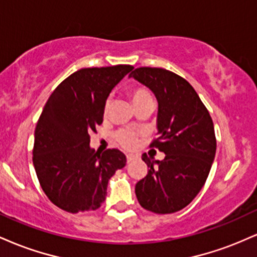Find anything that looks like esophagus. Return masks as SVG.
I'll return each instance as SVG.
<instances>
[{
  "mask_svg": "<svg viewBox=\"0 0 257 257\" xmlns=\"http://www.w3.org/2000/svg\"><path fill=\"white\" fill-rule=\"evenodd\" d=\"M125 157H126V162H128V163H131V162H133L135 158H137V156L133 155V153H128V155H126Z\"/></svg>",
  "mask_w": 257,
  "mask_h": 257,
  "instance_id": "esophagus-1",
  "label": "esophagus"
}]
</instances>
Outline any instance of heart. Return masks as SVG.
<instances>
[{
  "mask_svg": "<svg viewBox=\"0 0 257 257\" xmlns=\"http://www.w3.org/2000/svg\"><path fill=\"white\" fill-rule=\"evenodd\" d=\"M129 96H131L133 104L137 106L141 102L149 101V100H152V95L149 90L146 89L145 87H141V85H134V87L129 88ZM108 102L105 104V111L107 110ZM116 140L125 149H133L135 145H137V135L133 132L129 131H120L116 134Z\"/></svg>",
  "mask_w": 257,
  "mask_h": 257,
  "instance_id": "obj_1",
  "label": "heart"
}]
</instances>
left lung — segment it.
Masks as SVG:
<instances>
[{"mask_svg": "<svg viewBox=\"0 0 257 257\" xmlns=\"http://www.w3.org/2000/svg\"><path fill=\"white\" fill-rule=\"evenodd\" d=\"M129 77L149 87L157 98V139L150 147L166 153L163 161L144 153L141 158L150 169L135 185V194L146 210L175 213L192 202L210 172L216 152L213 119L181 76L161 67H138Z\"/></svg>", "mask_w": 257, "mask_h": 257, "instance_id": "1", "label": "left lung"}]
</instances>
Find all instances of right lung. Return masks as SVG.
<instances>
[{"instance_id":"add662e5","label":"right lung","mask_w":257,"mask_h":257,"mask_svg":"<svg viewBox=\"0 0 257 257\" xmlns=\"http://www.w3.org/2000/svg\"><path fill=\"white\" fill-rule=\"evenodd\" d=\"M134 67L114 65L73 72L55 88L35 129L32 162L43 192L67 213L96 210L108 180L125 166L117 149H90L91 132L102 123L108 94Z\"/></svg>"}]
</instances>
